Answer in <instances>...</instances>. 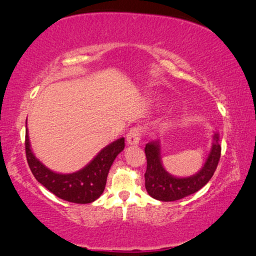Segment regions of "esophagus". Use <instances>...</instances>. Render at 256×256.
<instances>
[{
  "mask_svg": "<svg viewBox=\"0 0 256 256\" xmlns=\"http://www.w3.org/2000/svg\"><path fill=\"white\" fill-rule=\"evenodd\" d=\"M141 136H142L141 128L140 127L132 128L127 134V144L128 146L138 144L140 141H141Z\"/></svg>",
  "mask_w": 256,
  "mask_h": 256,
  "instance_id": "1",
  "label": "esophagus"
}]
</instances>
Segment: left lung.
<instances>
[{"label":"left lung","mask_w":256,"mask_h":256,"mask_svg":"<svg viewBox=\"0 0 256 256\" xmlns=\"http://www.w3.org/2000/svg\"><path fill=\"white\" fill-rule=\"evenodd\" d=\"M219 134L213 135L212 146L204 166L197 174L188 177H176L164 169L160 158L158 141L146 143L144 152L146 157V171L144 174L146 188L149 196L160 202H174L188 197L208 184L218 166L222 146Z\"/></svg>","instance_id":"8db88e82"}]
</instances>
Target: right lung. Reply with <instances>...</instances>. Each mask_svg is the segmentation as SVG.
I'll return each mask as SVG.
<instances>
[{
  "label": "right lung",
  "mask_w": 256,
  "mask_h": 256,
  "mask_svg": "<svg viewBox=\"0 0 256 256\" xmlns=\"http://www.w3.org/2000/svg\"><path fill=\"white\" fill-rule=\"evenodd\" d=\"M124 148V138H118L98 152L82 169L72 174H59L48 169L34 156L28 128L26 130V160L34 178L58 198L76 204H90L102 194L112 164Z\"/></svg>",
  "instance_id": "1"
}]
</instances>
